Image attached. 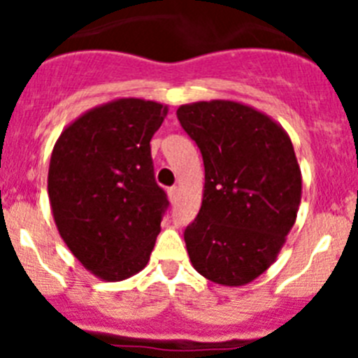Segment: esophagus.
Listing matches in <instances>:
<instances>
[{
    "label": "esophagus",
    "instance_id": "esophagus-1",
    "mask_svg": "<svg viewBox=\"0 0 358 358\" xmlns=\"http://www.w3.org/2000/svg\"><path fill=\"white\" fill-rule=\"evenodd\" d=\"M169 199L172 204H176L177 199H179V188L177 186H172V188H169Z\"/></svg>",
    "mask_w": 358,
    "mask_h": 358
}]
</instances>
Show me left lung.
I'll return each instance as SVG.
<instances>
[{
	"instance_id": "obj_1",
	"label": "left lung",
	"mask_w": 358,
	"mask_h": 358,
	"mask_svg": "<svg viewBox=\"0 0 358 358\" xmlns=\"http://www.w3.org/2000/svg\"><path fill=\"white\" fill-rule=\"evenodd\" d=\"M177 118L204 161L201 210L185 231L189 262L218 285H248L276 262L299 211L303 177L290 136L235 100L185 103Z\"/></svg>"
}]
</instances>
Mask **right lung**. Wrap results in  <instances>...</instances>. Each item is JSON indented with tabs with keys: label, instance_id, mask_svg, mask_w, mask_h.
<instances>
[{
	"label": "right lung",
	"instance_id": "right-lung-1",
	"mask_svg": "<svg viewBox=\"0 0 358 358\" xmlns=\"http://www.w3.org/2000/svg\"><path fill=\"white\" fill-rule=\"evenodd\" d=\"M169 106L116 98L85 110L57 138L48 197L57 231L102 281L134 276L150 260L169 206L156 185L150 140Z\"/></svg>",
	"mask_w": 358,
	"mask_h": 358
}]
</instances>
